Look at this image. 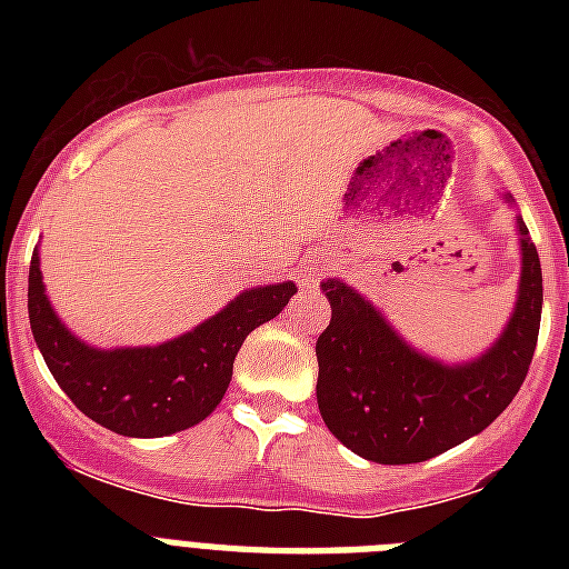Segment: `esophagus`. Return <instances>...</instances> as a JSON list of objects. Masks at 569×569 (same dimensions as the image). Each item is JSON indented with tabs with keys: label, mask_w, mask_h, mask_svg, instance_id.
I'll return each instance as SVG.
<instances>
[{
	"label": "esophagus",
	"mask_w": 569,
	"mask_h": 569,
	"mask_svg": "<svg viewBox=\"0 0 569 569\" xmlns=\"http://www.w3.org/2000/svg\"><path fill=\"white\" fill-rule=\"evenodd\" d=\"M301 284L305 288H316L319 284V264L316 261H308V268L301 270Z\"/></svg>",
	"instance_id": "1"
}]
</instances>
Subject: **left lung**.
<instances>
[{"label": "left lung", "instance_id": "obj_1", "mask_svg": "<svg viewBox=\"0 0 569 569\" xmlns=\"http://www.w3.org/2000/svg\"><path fill=\"white\" fill-rule=\"evenodd\" d=\"M519 301L481 359L447 367L416 353L345 281H321L330 325L316 341L319 413L330 433L376 465H416L481 433L519 393L541 325V261L519 219Z\"/></svg>", "mask_w": 569, "mask_h": 569}]
</instances>
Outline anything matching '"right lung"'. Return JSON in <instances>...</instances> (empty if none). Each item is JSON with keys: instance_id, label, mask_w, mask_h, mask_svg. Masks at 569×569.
<instances>
[{"instance_id": "right-lung-1", "label": "right lung", "mask_w": 569, "mask_h": 569, "mask_svg": "<svg viewBox=\"0 0 569 569\" xmlns=\"http://www.w3.org/2000/svg\"><path fill=\"white\" fill-rule=\"evenodd\" d=\"M293 281L241 293L222 313L159 347L97 350L68 333L44 296L39 256L28 273V319L44 365L88 419L130 439L199 425L222 401L241 341L281 313Z\"/></svg>"}]
</instances>
